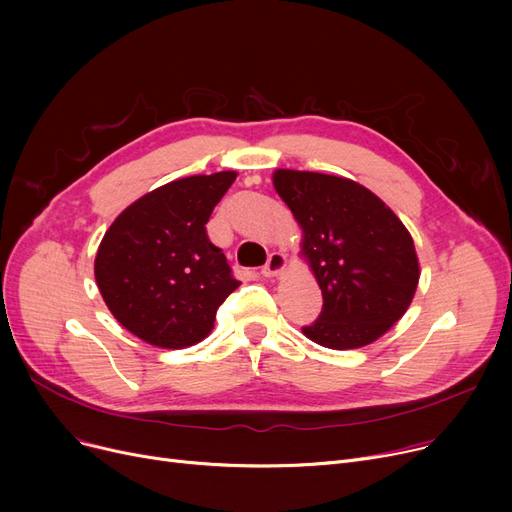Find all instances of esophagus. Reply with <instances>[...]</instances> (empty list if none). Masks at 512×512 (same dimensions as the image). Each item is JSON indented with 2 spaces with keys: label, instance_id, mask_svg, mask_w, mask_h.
I'll return each mask as SVG.
<instances>
[{
  "label": "esophagus",
  "instance_id": "obj_1",
  "mask_svg": "<svg viewBox=\"0 0 512 512\" xmlns=\"http://www.w3.org/2000/svg\"><path fill=\"white\" fill-rule=\"evenodd\" d=\"M286 263H288L286 255L282 251H274L270 257H267V263L261 267V274L267 278L280 276L286 270Z\"/></svg>",
  "mask_w": 512,
  "mask_h": 512
}]
</instances>
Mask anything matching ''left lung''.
<instances>
[{"mask_svg":"<svg viewBox=\"0 0 512 512\" xmlns=\"http://www.w3.org/2000/svg\"><path fill=\"white\" fill-rule=\"evenodd\" d=\"M272 180L303 230L301 257L324 294L303 334L334 351L384 336L407 313L421 274L405 224L355 180L301 170H276Z\"/></svg>","mask_w":512,"mask_h":512,"instance_id":"left-lung-1","label":"left lung"}]
</instances>
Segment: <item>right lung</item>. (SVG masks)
Returning <instances> with one entry per match:
<instances>
[{
  "instance_id": "right-lung-1",
  "label": "right lung",
  "mask_w": 512,
  "mask_h": 512,
  "mask_svg": "<svg viewBox=\"0 0 512 512\" xmlns=\"http://www.w3.org/2000/svg\"><path fill=\"white\" fill-rule=\"evenodd\" d=\"M234 180L228 170L168 182L128 205L103 234L95 282L112 315L147 344L201 342L240 286L205 230Z\"/></svg>"
}]
</instances>
